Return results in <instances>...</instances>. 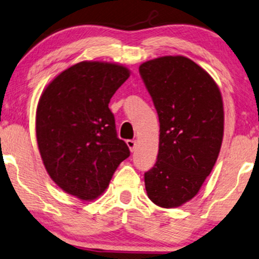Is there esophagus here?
<instances>
[{
    "label": "esophagus",
    "mask_w": 259,
    "mask_h": 259,
    "mask_svg": "<svg viewBox=\"0 0 259 259\" xmlns=\"http://www.w3.org/2000/svg\"><path fill=\"white\" fill-rule=\"evenodd\" d=\"M126 144H127V146H128V148L131 150V152H133L134 148H136V146H137V143L134 140H127Z\"/></svg>",
    "instance_id": "34e87169"
}]
</instances>
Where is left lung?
<instances>
[{
    "instance_id": "1",
    "label": "left lung",
    "mask_w": 259,
    "mask_h": 259,
    "mask_svg": "<svg viewBox=\"0 0 259 259\" xmlns=\"http://www.w3.org/2000/svg\"><path fill=\"white\" fill-rule=\"evenodd\" d=\"M139 72L160 122L157 162L145 173L147 196L160 207H179L199 192L217 161L222 93L206 70L182 55L150 60Z\"/></svg>"
}]
</instances>
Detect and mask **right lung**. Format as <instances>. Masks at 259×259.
Instances as JSON below:
<instances>
[{
	"instance_id": "1",
	"label": "right lung",
	"mask_w": 259,
	"mask_h": 259,
	"mask_svg": "<svg viewBox=\"0 0 259 259\" xmlns=\"http://www.w3.org/2000/svg\"><path fill=\"white\" fill-rule=\"evenodd\" d=\"M130 74L118 63L79 62L54 77L38 100L36 140L45 167L60 189L81 200L101 196L130 157L108 108Z\"/></svg>"
}]
</instances>
